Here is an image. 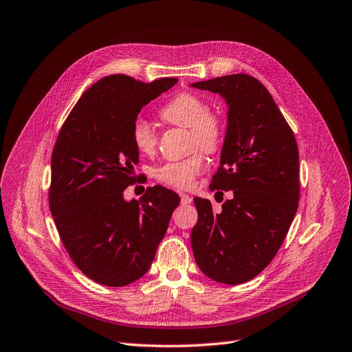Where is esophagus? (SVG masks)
Instances as JSON below:
<instances>
[{
    "label": "esophagus",
    "mask_w": 352,
    "mask_h": 352,
    "mask_svg": "<svg viewBox=\"0 0 352 352\" xmlns=\"http://www.w3.org/2000/svg\"><path fill=\"white\" fill-rule=\"evenodd\" d=\"M179 197H181V203L184 204V206H187V204H191V203H192V198H191L190 195L184 194V192H181V194H179Z\"/></svg>",
    "instance_id": "esophagus-1"
}]
</instances>
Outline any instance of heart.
Returning <instances> with one entry per match:
<instances>
[{
    "label": "heart",
    "mask_w": 352,
    "mask_h": 352,
    "mask_svg": "<svg viewBox=\"0 0 352 352\" xmlns=\"http://www.w3.org/2000/svg\"><path fill=\"white\" fill-rule=\"evenodd\" d=\"M160 116L166 124L181 128H188L191 133V144L200 146L206 152H214L223 142L221 119L208 111V103L191 91H181L171 100H168ZM133 146L141 154H152L157 149L158 136L146 120L136 119L131 129ZM206 166L201 154L190 155L179 161H170L158 166L154 175L166 186L187 190L194 184L197 175H200Z\"/></svg>",
    "instance_id": "1"
}]
</instances>
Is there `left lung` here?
Returning a JSON list of instances; mask_svg holds the SVG:
<instances>
[{
  "mask_svg": "<svg viewBox=\"0 0 352 352\" xmlns=\"http://www.w3.org/2000/svg\"><path fill=\"white\" fill-rule=\"evenodd\" d=\"M190 86L226 100L227 129L210 190L233 191L220 210L194 198V258L210 279L240 285L272 262L292 224L299 204L298 144L272 95L253 76L228 74Z\"/></svg>",
  "mask_w": 352,
  "mask_h": 352,
  "instance_id": "left-lung-1",
  "label": "left lung"
}]
</instances>
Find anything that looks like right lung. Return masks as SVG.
<instances>
[{"mask_svg": "<svg viewBox=\"0 0 352 352\" xmlns=\"http://www.w3.org/2000/svg\"><path fill=\"white\" fill-rule=\"evenodd\" d=\"M177 82L106 76L85 91L58 133L50 211L74 265L100 285L126 286L144 276L179 204V197L161 186L146 188L141 200L124 198L140 162L133 122Z\"/></svg>", "mask_w": 352, "mask_h": 352, "instance_id": "right-lung-1", "label": "right lung"}]
</instances>
